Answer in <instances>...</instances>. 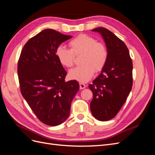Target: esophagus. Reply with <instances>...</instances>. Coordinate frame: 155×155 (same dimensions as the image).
Masks as SVG:
<instances>
[{
	"label": "esophagus",
	"instance_id": "esophagus-1",
	"mask_svg": "<svg viewBox=\"0 0 155 155\" xmlns=\"http://www.w3.org/2000/svg\"><path fill=\"white\" fill-rule=\"evenodd\" d=\"M79 87H80V89H83L86 87V85L84 84V83L80 82L79 83Z\"/></svg>",
	"mask_w": 155,
	"mask_h": 155
}]
</instances>
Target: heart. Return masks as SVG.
<instances>
[{
	"label": "heart",
	"mask_w": 155,
	"mask_h": 155,
	"mask_svg": "<svg viewBox=\"0 0 155 155\" xmlns=\"http://www.w3.org/2000/svg\"><path fill=\"white\" fill-rule=\"evenodd\" d=\"M68 45L70 50L59 46L55 55L63 66L70 68L74 64L75 56L81 54V65L70 70V78L86 82L92 78L95 71L100 72L104 68L109 56L104 43L97 41L91 36L80 34L70 41Z\"/></svg>",
	"instance_id": "heart-1"
}]
</instances>
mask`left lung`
Wrapping results in <instances>:
<instances>
[{
  "mask_svg": "<svg viewBox=\"0 0 155 155\" xmlns=\"http://www.w3.org/2000/svg\"><path fill=\"white\" fill-rule=\"evenodd\" d=\"M100 33L109 52L101 74L88 85L93 93L90 107L100 121L113 118L124 105L133 87V62L124 42L105 28L92 30Z\"/></svg>",
  "mask_w": 155,
  "mask_h": 155,
  "instance_id": "8db88e82",
  "label": "left lung"
}]
</instances>
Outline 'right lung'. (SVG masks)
I'll return each instance as SVG.
<instances>
[{
	"mask_svg": "<svg viewBox=\"0 0 155 155\" xmlns=\"http://www.w3.org/2000/svg\"><path fill=\"white\" fill-rule=\"evenodd\" d=\"M72 37L44 30L27 41L18 59L22 95L37 118L50 126L60 125L68 118L79 88L76 80L65 81L67 72L55 55L56 48Z\"/></svg>",
	"mask_w": 155,
	"mask_h": 155,
	"instance_id": "add662e5",
	"label": "right lung"
}]
</instances>
